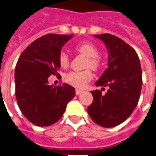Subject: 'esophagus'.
<instances>
[{
	"mask_svg": "<svg viewBox=\"0 0 156 156\" xmlns=\"http://www.w3.org/2000/svg\"><path fill=\"white\" fill-rule=\"evenodd\" d=\"M75 93H76V94H77V95H79L80 94L83 93V90H80V89H76Z\"/></svg>",
	"mask_w": 156,
	"mask_h": 156,
	"instance_id": "34e87169",
	"label": "esophagus"
}]
</instances>
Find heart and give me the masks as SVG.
<instances>
[{"mask_svg": "<svg viewBox=\"0 0 156 156\" xmlns=\"http://www.w3.org/2000/svg\"><path fill=\"white\" fill-rule=\"evenodd\" d=\"M77 50L89 57V62L87 63V67H92L94 69L98 67L99 61L97 58L99 57L100 53H99L98 49L95 47V45H94L92 43H89V42H83L77 46ZM58 61H59L61 67L63 68L67 67L69 65L68 54L64 51H61L59 54V57H58ZM63 78H64V81L68 84L78 89H83L87 86L88 83L90 80H92L93 73L90 70L82 71V72L72 71L64 75Z\"/></svg>", "mask_w": 156, "mask_h": 156, "instance_id": "1", "label": "heart"}]
</instances>
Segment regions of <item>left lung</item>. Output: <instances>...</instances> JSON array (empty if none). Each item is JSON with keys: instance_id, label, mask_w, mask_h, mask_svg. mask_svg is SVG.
<instances>
[{"instance_id": "obj_1", "label": "left lung", "mask_w": 156, "mask_h": 156, "mask_svg": "<svg viewBox=\"0 0 156 156\" xmlns=\"http://www.w3.org/2000/svg\"><path fill=\"white\" fill-rule=\"evenodd\" d=\"M94 36L104 42L108 51V67L95 86L109 89L105 94L101 90L91 91L94 101L88 113L101 127H116L130 116L139 102L142 88L140 62L134 50L118 37L110 34Z\"/></svg>"}]
</instances>
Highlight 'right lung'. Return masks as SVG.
Listing matches in <instances>:
<instances>
[{"label":"right lung","instance_id":"obj_1","mask_svg":"<svg viewBox=\"0 0 156 156\" xmlns=\"http://www.w3.org/2000/svg\"><path fill=\"white\" fill-rule=\"evenodd\" d=\"M47 34L37 39L22 53L15 68L16 99L23 115L38 127L55 123L62 116L67 103L75 96L69 84L54 87L48 78L57 74L62 48L73 38Z\"/></svg>","mask_w":156,"mask_h":156}]
</instances>
